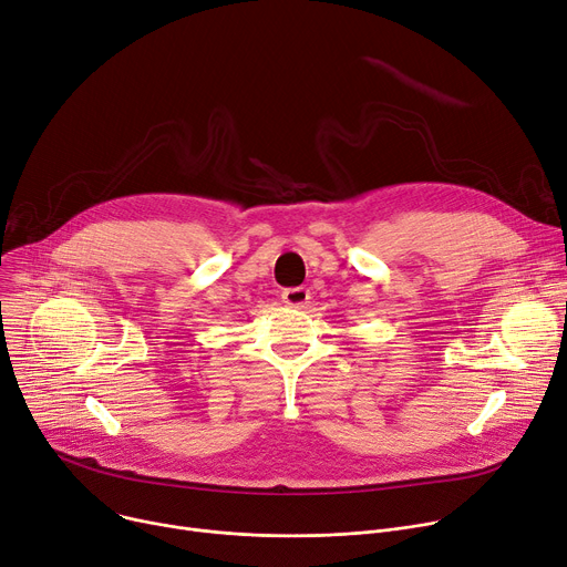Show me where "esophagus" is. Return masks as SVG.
Masks as SVG:
<instances>
[{
  "label": "esophagus",
  "mask_w": 567,
  "mask_h": 567,
  "mask_svg": "<svg viewBox=\"0 0 567 567\" xmlns=\"http://www.w3.org/2000/svg\"><path fill=\"white\" fill-rule=\"evenodd\" d=\"M310 300H312V293L307 287H291L282 291V302L289 307H307Z\"/></svg>",
  "instance_id": "obj_1"
}]
</instances>
